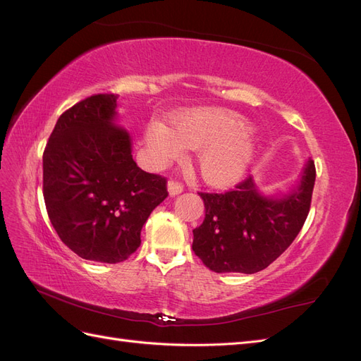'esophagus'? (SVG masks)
I'll return each mask as SVG.
<instances>
[{
    "instance_id": "1",
    "label": "esophagus",
    "mask_w": 361,
    "mask_h": 361,
    "mask_svg": "<svg viewBox=\"0 0 361 361\" xmlns=\"http://www.w3.org/2000/svg\"><path fill=\"white\" fill-rule=\"evenodd\" d=\"M183 191V185L178 180H170L169 182V192L170 195H178Z\"/></svg>"
}]
</instances>
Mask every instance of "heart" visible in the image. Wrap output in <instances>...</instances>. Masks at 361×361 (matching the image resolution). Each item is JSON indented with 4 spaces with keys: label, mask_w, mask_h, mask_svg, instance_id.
I'll return each mask as SVG.
<instances>
[{
    "label": "heart",
    "mask_w": 361,
    "mask_h": 361,
    "mask_svg": "<svg viewBox=\"0 0 361 361\" xmlns=\"http://www.w3.org/2000/svg\"><path fill=\"white\" fill-rule=\"evenodd\" d=\"M248 122L220 108H199L174 116L171 128L154 122L146 145L157 164L179 159L185 147L197 149L195 162L204 182L228 187L243 178L255 155Z\"/></svg>",
    "instance_id": "heart-1"
}]
</instances>
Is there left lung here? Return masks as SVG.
<instances>
[{"label":"left lung","mask_w":361,"mask_h":361,"mask_svg":"<svg viewBox=\"0 0 361 361\" xmlns=\"http://www.w3.org/2000/svg\"><path fill=\"white\" fill-rule=\"evenodd\" d=\"M314 162L305 164L300 183L272 197L260 194L251 178L226 192H199L203 223L192 233V251L215 272L255 274L271 265L297 238L310 211Z\"/></svg>","instance_id":"8db88e82"}]
</instances>
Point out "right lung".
<instances>
[{
    "label": "right lung",
    "mask_w": 361,
    "mask_h": 361,
    "mask_svg": "<svg viewBox=\"0 0 361 361\" xmlns=\"http://www.w3.org/2000/svg\"><path fill=\"white\" fill-rule=\"evenodd\" d=\"M118 94L97 93L64 111L43 150V199L57 235L85 260L117 264L141 244L167 179L141 170L116 128Z\"/></svg>",
    "instance_id": "right-lung-1"
}]
</instances>
